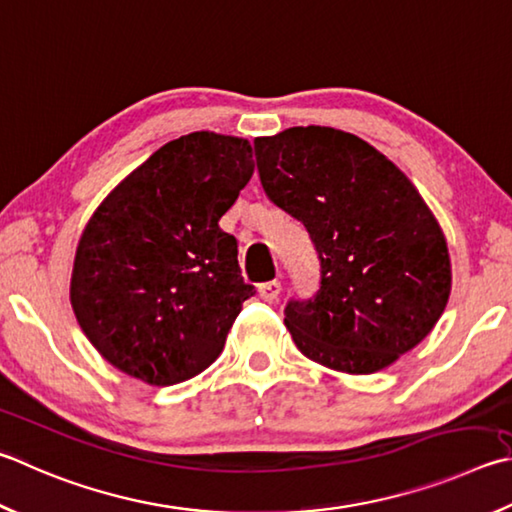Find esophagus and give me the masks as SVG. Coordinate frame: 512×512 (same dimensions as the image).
<instances>
[{
    "instance_id": "obj_1",
    "label": "esophagus",
    "mask_w": 512,
    "mask_h": 512,
    "mask_svg": "<svg viewBox=\"0 0 512 512\" xmlns=\"http://www.w3.org/2000/svg\"><path fill=\"white\" fill-rule=\"evenodd\" d=\"M257 291H259V297H262L264 302H275L277 297H280V293H282V282L280 280L264 282V284L257 286Z\"/></svg>"
}]
</instances>
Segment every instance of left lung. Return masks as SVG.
Instances as JSON below:
<instances>
[{
  "label": "left lung",
  "mask_w": 512,
  "mask_h": 512,
  "mask_svg": "<svg viewBox=\"0 0 512 512\" xmlns=\"http://www.w3.org/2000/svg\"><path fill=\"white\" fill-rule=\"evenodd\" d=\"M266 197L302 221L320 288L286 302L284 324L306 358L374 374L414 349L448 304L443 230L412 181L362 138L291 127L255 138Z\"/></svg>",
  "instance_id": "1"
}]
</instances>
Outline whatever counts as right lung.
I'll use <instances>...</instances> for the list:
<instances>
[{
  "instance_id": "add662e5",
  "label": "right lung",
  "mask_w": 512,
  "mask_h": 512,
  "mask_svg": "<svg viewBox=\"0 0 512 512\" xmlns=\"http://www.w3.org/2000/svg\"><path fill=\"white\" fill-rule=\"evenodd\" d=\"M255 170L246 138L194 132L120 181L78 241L71 306L91 345L150 385L201 374L255 295L219 219Z\"/></svg>"
}]
</instances>
